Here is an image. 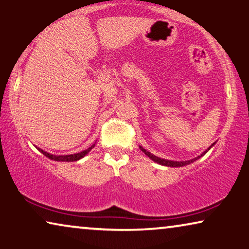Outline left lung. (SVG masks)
<instances>
[{"mask_svg": "<svg viewBox=\"0 0 249 249\" xmlns=\"http://www.w3.org/2000/svg\"><path fill=\"white\" fill-rule=\"evenodd\" d=\"M214 145V143L213 144H211V146H209V148H208V150H206L205 152H203V153L201 154V155H199V157H196V158H195V159H192V160H188V161H171V160H165V159H161V158H158V157H155L154 154H152V153H150V152L148 151H146L145 148L144 147H142V146H140V148L141 150H142V152H144V153H145V155H147L148 158L151 159V160H153L154 162H157V163H159V164H161V165H165V166H171V168H179V166H184V165H187V164H190V163H192V162H195L196 160H198V159H200L201 157H203V155H205L208 151L210 150L211 147H213Z\"/></svg>", "mask_w": 249, "mask_h": 249, "instance_id": "obj_1", "label": "left lung"}]
</instances>
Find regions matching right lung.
I'll use <instances>...</instances> for the list:
<instances>
[{"label":"right lung","mask_w":249,"mask_h":249,"mask_svg":"<svg viewBox=\"0 0 249 249\" xmlns=\"http://www.w3.org/2000/svg\"><path fill=\"white\" fill-rule=\"evenodd\" d=\"M94 146H95V144H92V145H91L90 147L86 148V150H85V151H81V152H79V153L68 154V155H54V154H50V153H48V152L43 151L42 148H39V147H36V148H38V150H39L40 152H41V153H42L43 155H46L47 158H49L50 160L59 161V162H73V161L80 160L81 158H84L85 155L88 154V152L90 151L91 148L94 147Z\"/></svg>","instance_id":"add662e5"}]
</instances>
